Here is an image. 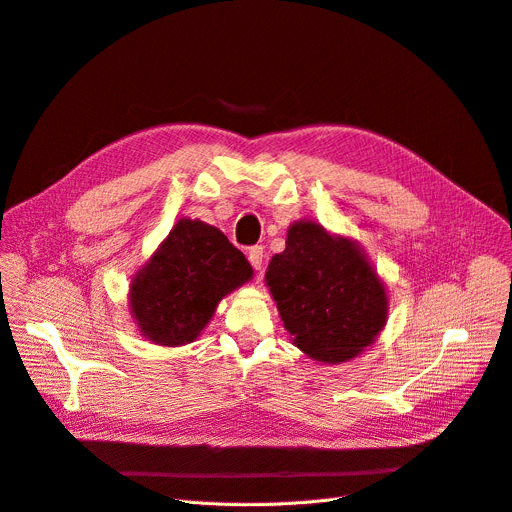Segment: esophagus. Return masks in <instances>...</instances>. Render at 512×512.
Listing matches in <instances>:
<instances>
[{"label": "esophagus", "mask_w": 512, "mask_h": 512, "mask_svg": "<svg viewBox=\"0 0 512 512\" xmlns=\"http://www.w3.org/2000/svg\"><path fill=\"white\" fill-rule=\"evenodd\" d=\"M248 258H250V264H252V267H254L256 271L262 269V264H264V250H262V245H254V248H250Z\"/></svg>", "instance_id": "1"}]
</instances>
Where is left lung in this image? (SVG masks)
<instances>
[{
	"label": "left lung",
	"mask_w": 512,
	"mask_h": 512,
	"mask_svg": "<svg viewBox=\"0 0 512 512\" xmlns=\"http://www.w3.org/2000/svg\"><path fill=\"white\" fill-rule=\"evenodd\" d=\"M264 279L292 342L315 361L357 357L386 323L388 296L365 252L319 222L292 224Z\"/></svg>",
	"instance_id": "obj_1"
}]
</instances>
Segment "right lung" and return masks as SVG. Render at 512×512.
I'll use <instances>...</instances> for the list:
<instances>
[{"instance_id":"right-lung-1","label":"right lung","mask_w":512,"mask_h":512,"mask_svg":"<svg viewBox=\"0 0 512 512\" xmlns=\"http://www.w3.org/2000/svg\"><path fill=\"white\" fill-rule=\"evenodd\" d=\"M248 258L212 224L180 218L130 283L140 334L161 346L193 342L218 302L250 281Z\"/></svg>"}]
</instances>
